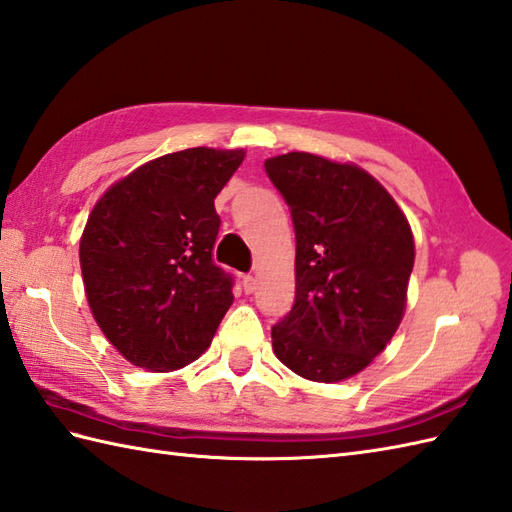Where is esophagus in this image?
Masks as SVG:
<instances>
[{
  "mask_svg": "<svg viewBox=\"0 0 512 512\" xmlns=\"http://www.w3.org/2000/svg\"><path fill=\"white\" fill-rule=\"evenodd\" d=\"M255 285H257V281H255L253 275H242V288H244L246 294L255 292Z\"/></svg>",
  "mask_w": 512,
  "mask_h": 512,
  "instance_id": "1",
  "label": "esophagus"
}]
</instances>
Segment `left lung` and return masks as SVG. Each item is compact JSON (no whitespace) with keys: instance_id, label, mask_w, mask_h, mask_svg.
Wrapping results in <instances>:
<instances>
[{"instance_id":"left-lung-1","label":"left lung","mask_w":512,"mask_h":512,"mask_svg":"<svg viewBox=\"0 0 512 512\" xmlns=\"http://www.w3.org/2000/svg\"><path fill=\"white\" fill-rule=\"evenodd\" d=\"M296 235L294 305L272 327L277 358L312 382H340L386 349L406 310L410 224L351 163L288 152L264 163Z\"/></svg>"}]
</instances>
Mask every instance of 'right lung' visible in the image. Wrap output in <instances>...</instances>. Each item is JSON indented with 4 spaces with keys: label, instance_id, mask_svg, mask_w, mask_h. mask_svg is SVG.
Here are the masks:
<instances>
[{
    "label": "right lung",
    "instance_id": "right-lung-1",
    "mask_svg": "<svg viewBox=\"0 0 512 512\" xmlns=\"http://www.w3.org/2000/svg\"><path fill=\"white\" fill-rule=\"evenodd\" d=\"M244 150L187 148L115 183L80 237L95 323L128 362L176 371L207 351L233 303V277L213 264V198Z\"/></svg>",
    "mask_w": 512,
    "mask_h": 512
}]
</instances>
